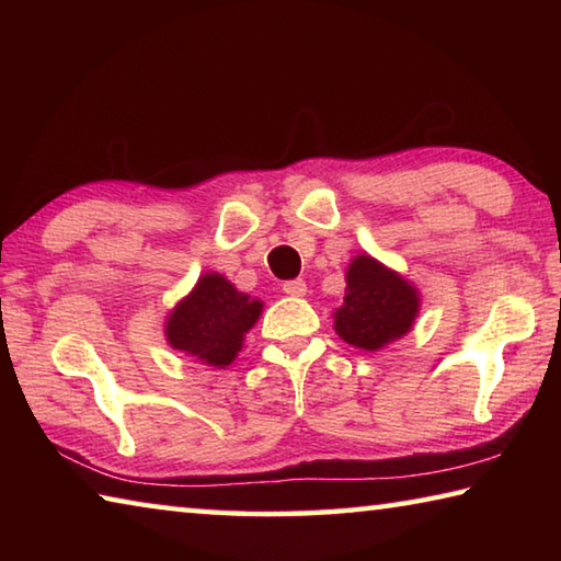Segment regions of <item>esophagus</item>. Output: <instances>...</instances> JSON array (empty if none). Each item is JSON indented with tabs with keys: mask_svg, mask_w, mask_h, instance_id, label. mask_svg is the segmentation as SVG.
<instances>
[{
	"mask_svg": "<svg viewBox=\"0 0 561 561\" xmlns=\"http://www.w3.org/2000/svg\"><path fill=\"white\" fill-rule=\"evenodd\" d=\"M284 294H289V297H304L307 294V282L304 279H291V282H284Z\"/></svg>",
	"mask_w": 561,
	"mask_h": 561,
	"instance_id": "1",
	"label": "esophagus"
}]
</instances>
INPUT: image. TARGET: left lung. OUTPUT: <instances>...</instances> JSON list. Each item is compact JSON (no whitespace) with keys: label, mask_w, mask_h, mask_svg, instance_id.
I'll list each match as a JSON object with an SVG mask.
<instances>
[{"label":"left lung","mask_w":561,"mask_h":561,"mask_svg":"<svg viewBox=\"0 0 561 561\" xmlns=\"http://www.w3.org/2000/svg\"><path fill=\"white\" fill-rule=\"evenodd\" d=\"M421 309V294L401 274L358 254L346 270V297L334 311V329L346 344L378 351L405 336Z\"/></svg>","instance_id":"left-lung-1"}]
</instances>
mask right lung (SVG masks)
<instances>
[{
    "label": "right lung",
    "mask_w": 561,
    "mask_h": 561,
    "mask_svg": "<svg viewBox=\"0 0 561 561\" xmlns=\"http://www.w3.org/2000/svg\"><path fill=\"white\" fill-rule=\"evenodd\" d=\"M262 314V301L237 291L217 272L203 274L165 319L168 344L205 366L225 368L242 351L244 334Z\"/></svg>",
    "instance_id": "right-lung-1"
}]
</instances>
